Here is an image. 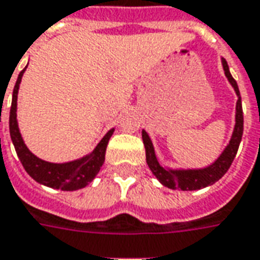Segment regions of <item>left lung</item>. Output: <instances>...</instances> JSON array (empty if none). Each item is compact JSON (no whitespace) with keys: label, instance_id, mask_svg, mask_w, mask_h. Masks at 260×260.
<instances>
[{"label":"left lung","instance_id":"1","mask_svg":"<svg viewBox=\"0 0 260 260\" xmlns=\"http://www.w3.org/2000/svg\"><path fill=\"white\" fill-rule=\"evenodd\" d=\"M222 67H224L225 76L228 81L231 83L234 90L237 92L238 101H237V112H235V128L232 132L231 141L226 145L224 152L219 155L217 160L212 165L207 166L204 169H187V170H172V169H166L161 166L157 157L155 155V149L152 145V141L149 135L142 131V139L143 145H145V150H146V163H148L149 169L152 170V173L155 174L156 179L160 181L165 187H169L172 190H200L207 186H211L215 181H218L230 169V166L234 161V157L237 155L239 143L242 139V134H244V112H242V101H241V94H239V88H238L237 81L230 73V67L225 59H222Z\"/></svg>","mask_w":260,"mask_h":260}]
</instances>
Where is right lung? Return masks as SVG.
<instances>
[{"label":"right lung","mask_w":260,"mask_h":260,"mask_svg":"<svg viewBox=\"0 0 260 260\" xmlns=\"http://www.w3.org/2000/svg\"><path fill=\"white\" fill-rule=\"evenodd\" d=\"M26 69V67H25ZM19 73L16 80L14 92H12V104H11L10 111V134L12 143L15 146L16 155L22 163L23 169L26 173L43 186L52 187V188H59L63 191H73L86 187L88 183H91L92 179L97 176L100 169L103 166L105 160V150L107 145L111 138L114 129L108 131L107 135L100 141L90 155L84 156L81 159L67 163H50L36 157L23 142L18 122H16V99H18V90L22 80L23 72Z\"/></svg>","instance_id":"1"}]
</instances>
